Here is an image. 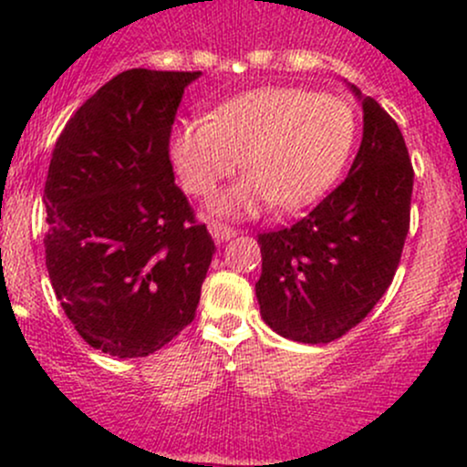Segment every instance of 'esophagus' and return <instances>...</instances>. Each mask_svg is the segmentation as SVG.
I'll return each mask as SVG.
<instances>
[{
    "label": "esophagus",
    "instance_id": "obj_1",
    "mask_svg": "<svg viewBox=\"0 0 467 467\" xmlns=\"http://www.w3.org/2000/svg\"><path fill=\"white\" fill-rule=\"evenodd\" d=\"M208 230H211L213 239L217 241V244H223V241H230L237 234V230L230 228L228 223H222V222H211L208 223Z\"/></svg>",
    "mask_w": 467,
    "mask_h": 467
}]
</instances>
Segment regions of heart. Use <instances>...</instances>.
<instances>
[{"label":"heart","mask_w":467,"mask_h":467,"mask_svg":"<svg viewBox=\"0 0 467 467\" xmlns=\"http://www.w3.org/2000/svg\"><path fill=\"white\" fill-rule=\"evenodd\" d=\"M358 120L334 94L267 88L226 100L206 120H191L171 136V160L184 189L208 197L237 171L248 180L213 203L215 215H256L275 203L294 213L325 195L340 178Z\"/></svg>","instance_id":"b5f03b06"}]
</instances>
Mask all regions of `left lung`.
Segmentation results:
<instances>
[{"mask_svg": "<svg viewBox=\"0 0 467 467\" xmlns=\"http://www.w3.org/2000/svg\"><path fill=\"white\" fill-rule=\"evenodd\" d=\"M360 99L362 142L349 175L294 226L259 234L261 316L276 334L325 345L384 296L410 226L412 164L398 122Z\"/></svg>", "mask_w": 467, "mask_h": 467, "instance_id": "8db88e82", "label": "left lung"}]
</instances>
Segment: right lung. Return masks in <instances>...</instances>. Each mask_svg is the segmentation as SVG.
Wrapping results in <instances>:
<instances>
[{
	"mask_svg": "<svg viewBox=\"0 0 467 467\" xmlns=\"http://www.w3.org/2000/svg\"><path fill=\"white\" fill-rule=\"evenodd\" d=\"M202 72L127 69L78 107L52 151L46 267L94 349L144 358L195 318L215 241L175 184L171 127Z\"/></svg>",
	"mask_w": 467,
	"mask_h": 467,
	"instance_id": "1",
	"label": "right lung"
}]
</instances>
